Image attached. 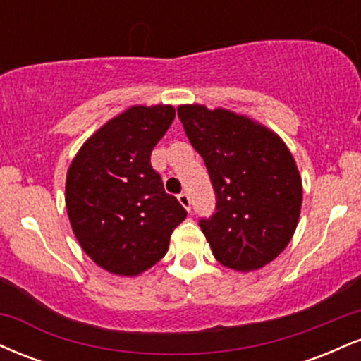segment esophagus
Segmentation results:
<instances>
[{"mask_svg": "<svg viewBox=\"0 0 361 361\" xmlns=\"http://www.w3.org/2000/svg\"><path fill=\"white\" fill-rule=\"evenodd\" d=\"M178 202H180L181 205H183V209L185 210H192V202H190V197H188V193H180L178 195Z\"/></svg>", "mask_w": 361, "mask_h": 361, "instance_id": "34e87169", "label": "esophagus"}]
</instances>
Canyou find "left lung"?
Wrapping results in <instances>:
<instances>
[{
	"mask_svg": "<svg viewBox=\"0 0 361 361\" xmlns=\"http://www.w3.org/2000/svg\"><path fill=\"white\" fill-rule=\"evenodd\" d=\"M178 117L204 157L217 212L200 227L215 259L231 270H259L287 247L302 207V178L279 134L227 109L180 105Z\"/></svg>",
	"mask_w": 361,
	"mask_h": 361,
	"instance_id": "left-lung-1",
	"label": "left lung"
}]
</instances>
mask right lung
<instances>
[{"instance_id":"add662e5","label":"right lung","mask_w":361,"mask_h":361,"mask_svg":"<svg viewBox=\"0 0 361 361\" xmlns=\"http://www.w3.org/2000/svg\"><path fill=\"white\" fill-rule=\"evenodd\" d=\"M171 105H132L91 134L66 176V209L82 251L114 275L137 276L166 255L186 210L164 192L151 152Z\"/></svg>"}]
</instances>
